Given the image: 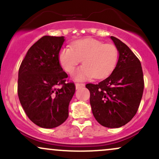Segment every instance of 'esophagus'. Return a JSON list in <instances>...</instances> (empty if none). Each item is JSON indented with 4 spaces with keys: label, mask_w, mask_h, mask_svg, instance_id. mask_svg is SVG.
<instances>
[{
    "label": "esophagus",
    "mask_w": 159,
    "mask_h": 159,
    "mask_svg": "<svg viewBox=\"0 0 159 159\" xmlns=\"http://www.w3.org/2000/svg\"><path fill=\"white\" fill-rule=\"evenodd\" d=\"M84 87V84H81V83H76L75 84V88L76 89H79L81 88V87Z\"/></svg>",
    "instance_id": "obj_1"
}]
</instances>
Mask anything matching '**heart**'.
Returning a JSON list of instances; mask_svg holds the SVG:
<instances>
[{
  "label": "heart",
  "mask_w": 159,
  "mask_h": 159,
  "mask_svg": "<svg viewBox=\"0 0 159 159\" xmlns=\"http://www.w3.org/2000/svg\"><path fill=\"white\" fill-rule=\"evenodd\" d=\"M58 59L67 72L73 71L82 60L84 65L72 74L75 80L84 81L93 77L100 79L109 75L116 67L119 51L114 44H105L99 40L87 38L75 41L72 48H62Z\"/></svg>",
  "instance_id": "heart-1"
}]
</instances>
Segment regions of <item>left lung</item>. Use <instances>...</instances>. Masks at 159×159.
Segmentation results:
<instances>
[{
  "label": "left lung",
  "instance_id": "8db88e82",
  "mask_svg": "<svg viewBox=\"0 0 159 159\" xmlns=\"http://www.w3.org/2000/svg\"><path fill=\"white\" fill-rule=\"evenodd\" d=\"M119 51V60L112 73L97 84H87L95 119L107 128H120L134 117L144 87L138 58L125 43L111 36Z\"/></svg>",
  "mask_w": 159,
  "mask_h": 159
}]
</instances>
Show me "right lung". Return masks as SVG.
Listing matches in <instances>:
<instances>
[{"label":"right lung","mask_w":159,"mask_h":159,"mask_svg":"<svg viewBox=\"0 0 159 159\" xmlns=\"http://www.w3.org/2000/svg\"><path fill=\"white\" fill-rule=\"evenodd\" d=\"M64 36H45L29 48L19 70L18 95L27 116L38 126H59L69 116L74 83L60 64Z\"/></svg>","instance_id":"obj_1"}]
</instances>
